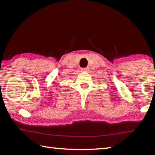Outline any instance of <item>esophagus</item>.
Wrapping results in <instances>:
<instances>
[{
    "label": "esophagus",
    "instance_id": "esophagus-1",
    "mask_svg": "<svg viewBox=\"0 0 155 155\" xmlns=\"http://www.w3.org/2000/svg\"><path fill=\"white\" fill-rule=\"evenodd\" d=\"M89 70V68H81V71L83 72H87Z\"/></svg>",
    "mask_w": 155,
    "mask_h": 155
}]
</instances>
